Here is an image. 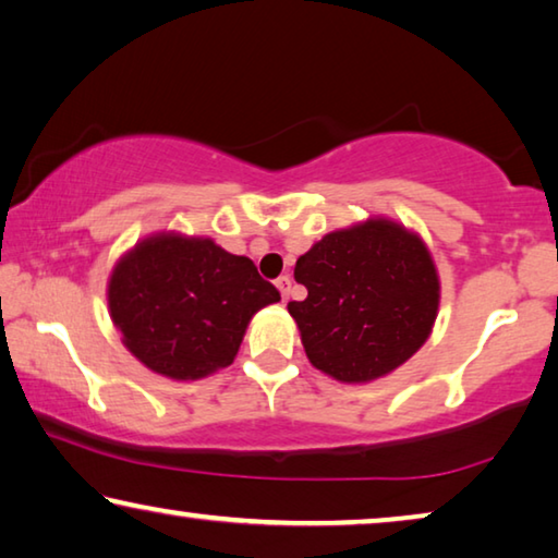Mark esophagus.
Listing matches in <instances>:
<instances>
[{"mask_svg":"<svg viewBox=\"0 0 558 558\" xmlns=\"http://www.w3.org/2000/svg\"><path fill=\"white\" fill-rule=\"evenodd\" d=\"M276 286H278V290H280L282 300H288V298H290V290H293V280H290V276H280V278L276 280Z\"/></svg>","mask_w":558,"mask_h":558,"instance_id":"obj_1","label":"esophagus"}]
</instances>
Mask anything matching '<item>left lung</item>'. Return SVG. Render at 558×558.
Instances as JSON below:
<instances>
[{
    "label": "left lung",
    "mask_w": 558,
    "mask_h": 558,
    "mask_svg": "<svg viewBox=\"0 0 558 558\" xmlns=\"http://www.w3.org/2000/svg\"><path fill=\"white\" fill-rule=\"evenodd\" d=\"M305 300L288 303L305 355L340 383L360 385L404 365L435 325L439 276L417 233L369 218L327 233L295 263Z\"/></svg>",
    "instance_id": "8db88e82"
}]
</instances>
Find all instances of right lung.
Segmentation results:
<instances>
[{"label":"right lung","mask_w":558,"mask_h":558,"mask_svg":"<svg viewBox=\"0 0 558 558\" xmlns=\"http://www.w3.org/2000/svg\"><path fill=\"white\" fill-rule=\"evenodd\" d=\"M106 295L131 355L171 379H201L231 365L251 317L280 300L251 258L179 233L131 247Z\"/></svg>","instance_id":"add662e5"}]
</instances>
